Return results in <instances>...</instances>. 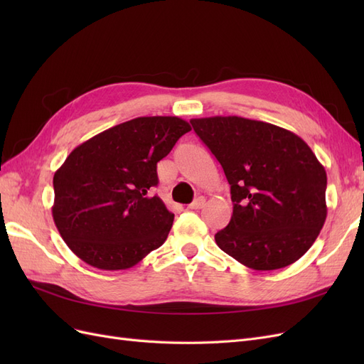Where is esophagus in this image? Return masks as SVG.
Here are the masks:
<instances>
[{"instance_id": "esophagus-1", "label": "esophagus", "mask_w": 364, "mask_h": 364, "mask_svg": "<svg viewBox=\"0 0 364 364\" xmlns=\"http://www.w3.org/2000/svg\"><path fill=\"white\" fill-rule=\"evenodd\" d=\"M203 205H205V197H197V199L193 202V203H190V209H200V208H203Z\"/></svg>"}]
</instances>
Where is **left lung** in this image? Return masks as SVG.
Returning a JSON list of instances; mask_svg holds the SVG:
<instances>
[{"label":"left lung","mask_w":364,"mask_h":364,"mask_svg":"<svg viewBox=\"0 0 364 364\" xmlns=\"http://www.w3.org/2000/svg\"><path fill=\"white\" fill-rule=\"evenodd\" d=\"M234 202L217 246L253 270H277L313 246L326 220V171L293 132L241 117L193 118Z\"/></svg>","instance_id":"1"}]
</instances>
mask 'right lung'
<instances>
[{
  "label": "right lung",
  "mask_w": 364,
  "mask_h": 364,
  "mask_svg": "<svg viewBox=\"0 0 364 364\" xmlns=\"http://www.w3.org/2000/svg\"><path fill=\"white\" fill-rule=\"evenodd\" d=\"M190 130L179 117H138L70 153L54 173L51 211L77 257L124 270L164 245L174 214L150 190L158 185L156 164Z\"/></svg>",
  "instance_id": "add662e5"
}]
</instances>
